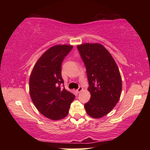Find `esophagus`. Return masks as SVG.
Returning <instances> with one entry per match:
<instances>
[{"label": "esophagus", "mask_w": 150, "mask_h": 150, "mask_svg": "<svg viewBox=\"0 0 150 150\" xmlns=\"http://www.w3.org/2000/svg\"><path fill=\"white\" fill-rule=\"evenodd\" d=\"M82 90H83V87H81V86H79V88H78L76 90V91H77V92L78 93H79Z\"/></svg>", "instance_id": "1"}]
</instances>
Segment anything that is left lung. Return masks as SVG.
I'll return each instance as SVG.
<instances>
[{"instance_id":"1","label":"left lung","mask_w":150,"mask_h":150,"mask_svg":"<svg viewBox=\"0 0 150 150\" xmlns=\"http://www.w3.org/2000/svg\"><path fill=\"white\" fill-rule=\"evenodd\" d=\"M86 67L91 99L85 104L88 115L101 118L112 110L120 98L122 79L118 66L106 48L100 44L77 47Z\"/></svg>"}]
</instances>
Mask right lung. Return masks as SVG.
I'll return each mask as SVG.
<instances>
[{"mask_svg": "<svg viewBox=\"0 0 150 150\" xmlns=\"http://www.w3.org/2000/svg\"><path fill=\"white\" fill-rule=\"evenodd\" d=\"M72 49L73 46L68 45L50 48L35 63L30 75L32 102L40 112L51 120L65 118L75 97L65 88L62 76V62Z\"/></svg>", "mask_w": 150, "mask_h": 150, "instance_id": "obj_1", "label": "right lung"}]
</instances>
